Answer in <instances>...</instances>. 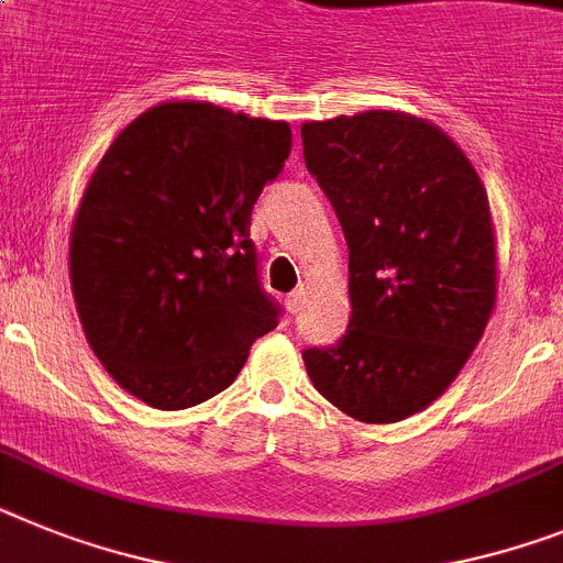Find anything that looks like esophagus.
I'll use <instances>...</instances> for the list:
<instances>
[{
  "label": "esophagus",
  "instance_id": "esophagus-1",
  "mask_svg": "<svg viewBox=\"0 0 563 563\" xmlns=\"http://www.w3.org/2000/svg\"><path fill=\"white\" fill-rule=\"evenodd\" d=\"M301 305H305V290H292L290 296H287V310L296 316L301 310Z\"/></svg>",
  "mask_w": 563,
  "mask_h": 563
}]
</instances>
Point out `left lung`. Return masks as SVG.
<instances>
[{
    "instance_id": "8db88e82",
    "label": "left lung",
    "mask_w": 563,
    "mask_h": 563,
    "mask_svg": "<svg viewBox=\"0 0 563 563\" xmlns=\"http://www.w3.org/2000/svg\"><path fill=\"white\" fill-rule=\"evenodd\" d=\"M307 170L350 250V324L301 353L330 405L364 424L430 407L482 341L496 307V228L459 144L398 110L301 124Z\"/></svg>"
}]
</instances>
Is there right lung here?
I'll return each mask as SVG.
<instances>
[{
  "label": "right lung",
  "mask_w": 563,
  "mask_h": 563,
  "mask_svg": "<svg viewBox=\"0 0 563 563\" xmlns=\"http://www.w3.org/2000/svg\"><path fill=\"white\" fill-rule=\"evenodd\" d=\"M290 147L287 122L162 102L96 165L70 230V287L96 358L144 405L208 401L278 324L250 213Z\"/></svg>",
  "instance_id": "obj_1"
}]
</instances>
